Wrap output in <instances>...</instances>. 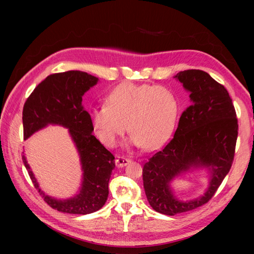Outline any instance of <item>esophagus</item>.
<instances>
[{"instance_id": "1", "label": "esophagus", "mask_w": 254, "mask_h": 254, "mask_svg": "<svg viewBox=\"0 0 254 254\" xmlns=\"http://www.w3.org/2000/svg\"><path fill=\"white\" fill-rule=\"evenodd\" d=\"M130 162V159L124 157V156H118L117 159H115V165L118 167H123L126 166Z\"/></svg>"}]
</instances>
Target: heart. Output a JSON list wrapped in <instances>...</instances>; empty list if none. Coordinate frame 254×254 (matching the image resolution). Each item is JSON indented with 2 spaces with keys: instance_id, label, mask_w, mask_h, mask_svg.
Returning a JSON list of instances; mask_svg holds the SVG:
<instances>
[{
  "instance_id": "obj_1",
  "label": "heart",
  "mask_w": 254,
  "mask_h": 254,
  "mask_svg": "<svg viewBox=\"0 0 254 254\" xmlns=\"http://www.w3.org/2000/svg\"><path fill=\"white\" fill-rule=\"evenodd\" d=\"M107 104L93 107L89 118L98 139L114 147L128 130L130 145L153 150L170 139L178 118L174 92L155 84L121 83L113 88Z\"/></svg>"
}]
</instances>
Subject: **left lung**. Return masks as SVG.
I'll return each mask as SVG.
<instances>
[{
	"label": "left lung",
	"mask_w": 254,
	"mask_h": 254,
	"mask_svg": "<svg viewBox=\"0 0 254 254\" xmlns=\"http://www.w3.org/2000/svg\"><path fill=\"white\" fill-rule=\"evenodd\" d=\"M190 92V106L181 114L174 137L143 166L146 197L155 211L174 216L205 204L216 193L232 166L238 133L236 112L227 89L201 70L175 76ZM206 167L211 174L203 196L181 202L170 182L190 167Z\"/></svg>",
	"instance_id": "obj_1"
}]
</instances>
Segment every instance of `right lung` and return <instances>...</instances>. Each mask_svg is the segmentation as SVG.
Masks as SVG:
<instances>
[{"instance_id":"obj_1","label":"right lung","mask_w":254,"mask_h":254,"mask_svg":"<svg viewBox=\"0 0 254 254\" xmlns=\"http://www.w3.org/2000/svg\"><path fill=\"white\" fill-rule=\"evenodd\" d=\"M98 78L86 72L67 71L49 75L41 81L23 107L24 140L49 124L68 129L76 145L83 172L78 195L66 200H58L40 190L33 172L22 156L34 187L54 210L68 214L86 215L98 211L108 198V184L115 167L114 156L92 134L89 112L82 106V96L97 83Z\"/></svg>"}]
</instances>
